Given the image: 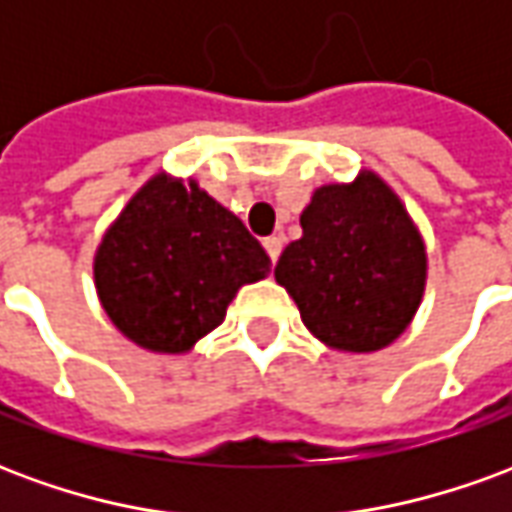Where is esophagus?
Here are the masks:
<instances>
[{"label": "esophagus", "instance_id": "1", "mask_svg": "<svg viewBox=\"0 0 512 512\" xmlns=\"http://www.w3.org/2000/svg\"><path fill=\"white\" fill-rule=\"evenodd\" d=\"M263 246H266L268 257H271V263H277L279 252H282V235H268L266 241H263Z\"/></svg>", "mask_w": 512, "mask_h": 512}]
</instances>
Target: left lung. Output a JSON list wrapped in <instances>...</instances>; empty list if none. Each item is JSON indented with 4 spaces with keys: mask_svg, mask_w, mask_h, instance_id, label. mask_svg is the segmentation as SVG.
<instances>
[{
    "mask_svg": "<svg viewBox=\"0 0 512 512\" xmlns=\"http://www.w3.org/2000/svg\"><path fill=\"white\" fill-rule=\"evenodd\" d=\"M301 238L279 255L274 277L296 301L307 332L329 351L373 354L417 315L428 249L397 191L373 169L326 183L301 211Z\"/></svg>",
    "mask_w": 512,
    "mask_h": 512,
    "instance_id": "1",
    "label": "left lung"
}]
</instances>
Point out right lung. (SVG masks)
I'll return each mask as SVG.
<instances>
[{"mask_svg": "<svg viewBox=\"0 0 512 512\" xmlns=\"http://www.w3.org/2000/svg\"><path fill=\"white\" fill-rule=\"evenodd\" d=\"M271 260L194 178L156 172L106 227L93 282L115 329L153 354H189Z\"/></svg>", "mask_w": 512, "mask_h": 512, "instance_id": "right-lung-1", "label": "right lung"}]
</instances>
